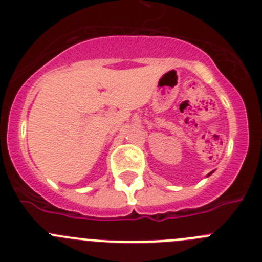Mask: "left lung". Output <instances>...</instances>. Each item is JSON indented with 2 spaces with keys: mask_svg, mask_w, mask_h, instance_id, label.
<instances>
[{
  "mask_svg": "<svg viewBox=\"0 0 262 262\" xmlns=\"http://www.w3.org/2000/svg\"><path fill=\"white\" fill-rule=\"evenodd\" d=\"M212 173H213V172H211V173H208V176H211V174H212ZM208 176H207V177H208Z\"/></svg>",
  "mask_w": 262,
  "mask_h": 262,
  "instance_id": "1",
  "label": "left lung"
}]
</instances>
